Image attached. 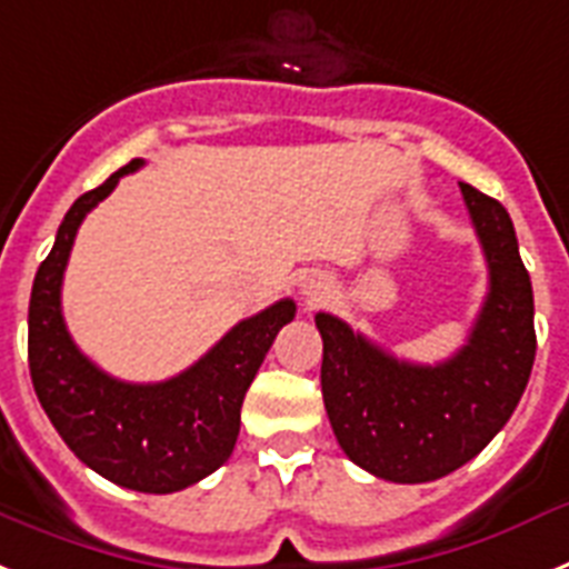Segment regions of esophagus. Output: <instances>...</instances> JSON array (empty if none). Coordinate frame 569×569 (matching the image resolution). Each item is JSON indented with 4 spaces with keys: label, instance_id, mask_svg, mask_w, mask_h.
Returning a JSON list of instances; mask_svg holds the SVG:
<instances>
[{
    "label": "esophagus",
    "instance_id": "esophagus-1",
    "mask_svg": "<svg viewBox=\"0 0 569 569\" xmlns=\"http://www.w3.org/2000/svg\"><path fill=\"white\" fill-rule=\"evenodd\" d=\"M300 295L306 298V303H323V300L332 295V280L323 278V274H312V278L303 280Z\"/></svg>",
    "mask_w": 569,
    "mask_h": 569
}]
</instances>
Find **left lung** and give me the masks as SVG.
Segmentation results:
<instances>
[{
	"mask_svg": "<svg viewBox=\"0 0 569 569\" xmlns=\"http://www.w3.org/2000/svg\"><path fill=\"white\" fill-rule=\"evenodd\" d=\"M461 194L487 257L490 291L452 358L435 367L401 360L335 315H315L335 438L349 461L383 481H435L472 461L510 421L536 360L532 283L510 214L467 182Z\"/></svg>",
	"mask_w": 569,
	"mask_h": 569,
	"instance_id": "left-lung-1",
	"label": "left lung"
}]
</instances>
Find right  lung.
Here are the masks:
<instances>
[{
    "instance_id": "add662e5",
    "label": "right lung",
    "mask_w": 569,
    "mask_h": 569,
    "mask_svg": "<svg viewBox=\"0 0 569 569\" xmlns=\"http://www.w3.org/2000/svg\"><path fill=\"white\" fill-rule=\"evenodd\" d=\"M140 166L131 160L68 209L33 278L28 367L39 403L79 461L128 490L166 496L229 461L246 392L278 332L295 318V300L240 320L194 367L160 383H126L91 363L62 318V274L79 223Z\"/></svg>"
}]
</instances>
